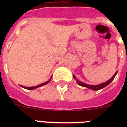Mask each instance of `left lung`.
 I'll list each match as a JSON object with an SVG mask.
<instances>
[{
	"label": "left lung",
	"instance_id": "left-lung-1",
	"mask_svg": "<svg viewBox=\"0 0 127 127\" xmlns=\"http://www.w3.org/2000/svg\"><path fill=\"white\" fill-rule=\"evenodd\" d=\"M117 72H118V71L116 72V73L114 74V76H113V77H112L111 78V79H110L109 81H107L105 82V83H103L100 84V85H87V84H85V83H82V82H81V81H79L77 80V78H76V76H75L74 75H73V77H74V79L76 80L77 84L80 85V86H84V87H86V88H90V89L93 90H100V89H102V88H104L105 86H107L109 84L111 83L113 81V79H114V77H115V76H116Z\"/></svg>",
	"mask_w": 127,
	"mask_h": 127
}]
</instances>
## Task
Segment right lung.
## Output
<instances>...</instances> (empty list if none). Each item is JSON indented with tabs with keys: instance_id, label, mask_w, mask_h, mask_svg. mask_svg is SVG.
Returning <instances> with one entry per match:
<instances>
[{
	"instance_id": "obj_1",
	"label": "right lung",
	"mask_w": 127,
	"mask_h": 127,
	"mask_svg": "<svg viewBox=\"0 0 127 127\" xmlns=\"http://www.w3.org/2000/svg\"><path fill=\"white\" fill-rule=\"evenodd\" d=\"M50 80H51V79H50V80L48 81L45 82V83H42V84H41V85H37V86H32V87H26V86H22V87H23V88H25V89L33 90V89H35V88H38V87H40V86H43V85H46V84H48V83L50 81Z\"/></svg>"
}]
</instances>
